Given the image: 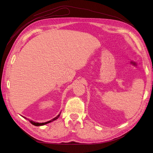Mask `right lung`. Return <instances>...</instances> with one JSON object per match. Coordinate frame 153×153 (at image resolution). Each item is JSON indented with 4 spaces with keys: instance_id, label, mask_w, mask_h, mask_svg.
I'll return each mask as SVG.
<instances>
[{
    "instance_id": "1",
    "label": "right lung",
    "mask_w": 153,
    "mask_h": 153,
    "mask_svg": "<svg viewBox=\"0 0 153 153\" xmlns=\"http://www.w3.org/2000/svg\"><path fill=\"white\" fill-rule=\"evenodd\" d=\"M61 113H60L57 117H55V118H53V119H52L51 120V121H48V122H46V123H36V122H34V121H32V120H29V119H28V121L32 124H33V125H34V126H43V125H45V124H48V123H50V122H52V121H55V120H56V119H57L59 117V116H60V114H61ZM25 119H27V118L26 117H24Z\"/></svg>"
}]
</instances>
